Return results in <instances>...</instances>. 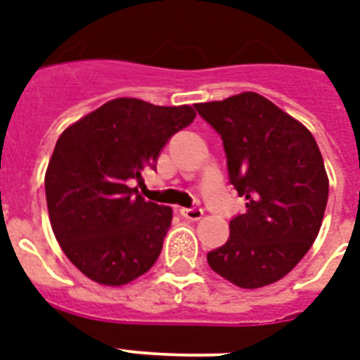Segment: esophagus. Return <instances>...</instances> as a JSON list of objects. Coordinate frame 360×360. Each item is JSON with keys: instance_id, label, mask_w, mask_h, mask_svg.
<instances>
[{"instance_id": "34e87169", "label": "esophagus", "mask_w": 360, "mask_h": 360, "mask_svg": "<svg viewBox=\"0 0 360 360\" xmlns=\"http://www.w3.org/2000/svg\"><path fill=\"white\" fill-rule=\"evenodd\" d=\"M181 216L190 221H198L203 218V210L198 209V207H192V209H181Z\"/></svg>"}]
</instances>
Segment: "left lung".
Segmentation results:
<instances>
[{"label": "left lung", "instance_id": "obj_1", "mask_svg": "<svg viewBox=\"0 0 360 360\" xmlns=\"http://www.w3.org/2000/svg\"><path fill=\"white\" fill-rule=\"evenodd\" d=\"M195 110L224 140L229 183L246 198L226 244L207 253L209 266L250 290L279 281L322 227L329 179L316 140L257 92L198 103Z\"/></svg>", "mask_w": 360, "mask_h": 360}]
</instances>
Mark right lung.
I'll return each instance as SVG.
<instances>
[{"instance_id":"add662e5","label":"right lung","mask_w":360,"mask_h":360,"mask_svg":"<svg viewBox=\"0 0 360 360\" xmlns=\"http://www.w3.org/2000/svg\"><path fill=\"white\" fill-rule=\"evenodd\" d=\"M194 118L188 105L116 98L58 136L44 179L49 221L64 255L89 279L127 285L159 259L172 209L146 201L131 183Z\"/></svg>"}]
</instances>
